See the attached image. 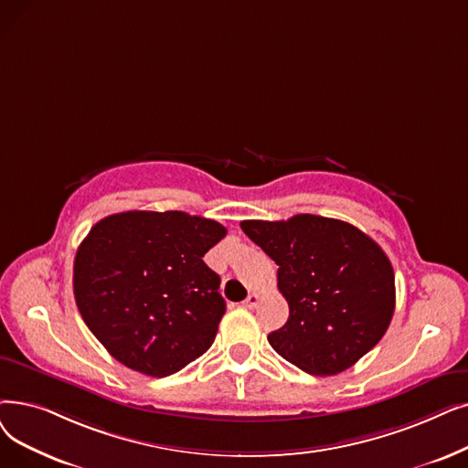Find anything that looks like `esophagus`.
<instances>
[{
  "mask_svg": "<svg viewBox=\"0 0 468 468\" xmlns=\"http://www.w3.org/2000/svg\"><path fill=\"white\" fill-rule=\"evenodd\" d=\"M258 300H260V296H258L256 292H250V294L247 296V300L242 302V306L249 308V310H252V308H256V306H258Z\"/></svg>",
  "mask_w": 468,
  "mask_h": 468,
  "instance_id": "obj_1",
  "label": "esophagus"
}]
</instances>
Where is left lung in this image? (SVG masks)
Returning a JSON list of instances; mask_svg holds the SVG:
<instances>
[{
    "label": "left lung",
    "instance_id": "1",
    "mask_svg": "<svg viewBox=\"0 0 468 468\" xmlns=\"http://www.w3.org/2000/svg\"><path fill=\"white\" fill-rule=\"evenodd\" d=\"M277 266L289 319L268 340L298 369L329 377L375 348L396 308L394 270L377 242L352 223L314 214L240 221Z\"/></svg>",
    "mask_w": 468,
    "mask_h": 468
}]
</instances>
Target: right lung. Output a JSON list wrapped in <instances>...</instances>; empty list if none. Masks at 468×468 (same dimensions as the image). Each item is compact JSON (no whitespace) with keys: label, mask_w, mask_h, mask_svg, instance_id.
<instances>
[{"label":"right lung","mask_w":468,"mask_h":468,"mask_svg":"<svg viewBox=\"0 0 468 468\" xmlns=\"http://www.w3.org/2000/svg\"><path fill=\"white\" fill-rule=\"evenodd\" d=\"M226 233L214 219L177 210H130L95 223L74 258V298L114 359L168 377L212 346L226 300L202 256Z\"/></svg>","instance_id":"obj_1"}]
</instances>
